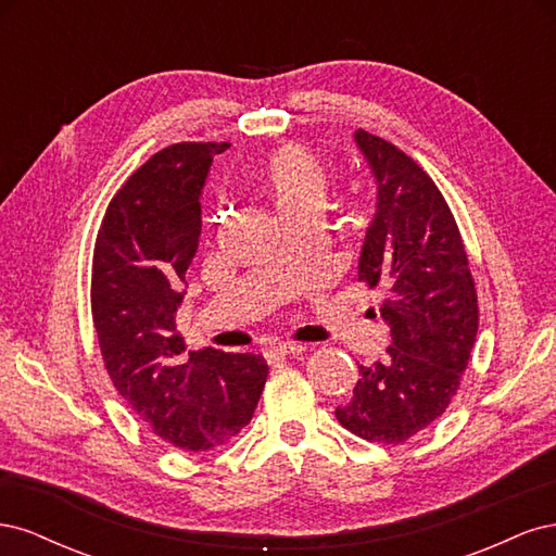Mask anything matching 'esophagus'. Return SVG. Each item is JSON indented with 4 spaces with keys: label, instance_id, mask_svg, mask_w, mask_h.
I'll list each match as a JSON object with an SVG mask.
<instances>
[{
    "label": "esophagus",
    "instance_id": "esophagus-1",
    "mask_svg": "<svg viewBox=\"0 0 556 556\" xmlns=\"http://www.w3.org/2000/svg\"><path fill=\"white\" fill-rule=\"evenodd\" d=\"M306 345L304 343H294V341H280L274 343L271 348L266 350V357H285V355H299V352H304Z\"/></svg>",
    "mask_w": 556,
    "mask_h": 556
}]
</instances>
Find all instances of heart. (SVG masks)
<instances>
[{
  "mask_svg": "<svg viewBox=\"0 0 556 556\" xmlns=\"http://www.w3.org/2000/svg\"><path fill=\"white\" fill-rule=\"evenodd\" d=\"M257 176L282 220L299 213L323 211L331 185L327 166L311 150L299 146L278 148L260 166Z\"/></svg>",
  "mask_w": 556,
  "mask_h": 556,
  "instance_id": "obj_1",
  "label": "heart"
}]
</instances>
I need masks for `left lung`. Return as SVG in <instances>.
<instances>
[{"mask_svg":"<svg viewBox=\"0 0 556 556\" xmlns=\"http://www.w3.org/2000/svg\"><path fill=\"white\" fill-rule=\"evenodd\" d=\"M378 182L359 280L384 292L378 306L392 345L359 380L336 419L364 441L399 445L439 419L457 394L478 333V294L464 241L441 190L413 157L355 131Z\"/></svg>","mask_w":556,"mask_h":556,"instance_id":"left-lung-1","label":"left lung"}]
</instances>
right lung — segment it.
<instances>
[{
	"label": "right lung",
	"mask_w": 556,
	"mask_h": 556,
	"mask_svg": "<svg viewBox=\"0 0 556 556\" xmlns=\"http://www.w3.org/2000/svg\"><path fill=\"white\" fill-rule=\"evenodd\" d=\"M229 143H174L115 192L92 257V323L113 387L153 433L206 452L257 408L268 366L252 352L185 355L176 331L185 271L201 233L199 194Z\"/></svg>",
	"instance_id": "add662e5"
}]
</instances>
